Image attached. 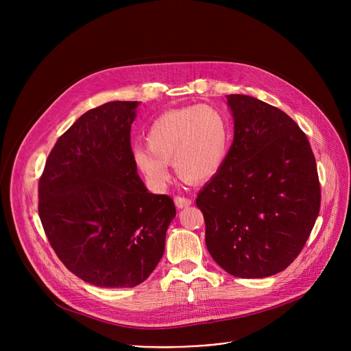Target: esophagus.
Masks as SVG:
<instances>
[{
	"label": "esophagus",
	"instance_id": "esophagus-1",
	"mask_svg": "<svg viewBox=\"0 0 351 351\" xmlns=\"http://www.w3.org/2000/svg\"><path fill=\"white\" fill-rule=\"evenodd\" d=\"M175 205L179 208V209H183V208H188L192 205V200L189 197H185V196H176L175 197Z\"/></svg>",
	"mask_w": 351,
	"mask_h": 351
}]
</instances>
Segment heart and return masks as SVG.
<instances>
[{
	"label": "heart",
	"mask_w": 351,
	"mask_h": 351,
	"mask_svg": "<svg viewBox=\"0 0 351 351\" xmlns=\"http://www.w3.org/2000/svg\"><path fill=\"white\" fill-rule=\"evenodd\" d=\"M230 142L226 115L209 105L172 109L154 121L146 135L149 149L136 147L134 163L152 189L171 180L169 162L186 182H205L222 168Z\"/></svg>",
	"instance_id": "obj_1"
}]
</instances>
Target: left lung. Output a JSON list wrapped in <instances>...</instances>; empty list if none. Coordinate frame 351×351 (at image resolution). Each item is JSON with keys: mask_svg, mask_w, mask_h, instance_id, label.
Listing matches in <instances>:
<instances>
[{"mask_svg": "<svg viewBox=\"0 0 351 351\" xmlns=\"http://www.w3.org/2000/svg\"><path fill=\"white\" fill-rule=\"evenodd\" d=\"M234 138L220 171L196 199L213 261L236 278L285 270L304 247L320 210L316 159L282 109L228 95Z\"/></svg>", "mask_w": 351, "mask_h": 351, "instance_id": "8db88e82", "label": "left lung"}]
</instances>
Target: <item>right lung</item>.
I'll use <instances>...</instances> for the list:
<instances>
[{
  "label": "right lung",
  "instance_id": "add662e5",
  "mask_svg": "<svg viewBox=\"0 0 351 351\" xmlns=\"http://www.w3.org/2000/svg\"><path fill=\"white\" fill-rule=\"evenodd\" d=\"M136 101L89 109L62 134L38 183V213L65 267L98 287H134L155 270L176 209L134 163Z\"/></svg>",
  "mask_w": 351,
  "mask_h": 351
}]
</instances>
